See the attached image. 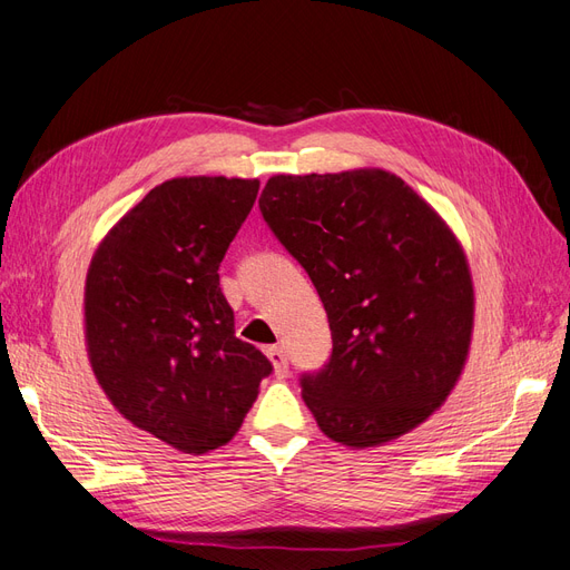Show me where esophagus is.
Masks as SVG:
<instances>
[{"mask_svg":"<svg viewBox=\"0 0 570 570\" xmlns=\"http://www.w3.org/2000/svg\"><path fill=\"white\" fill-rule=\"evenodd\" d=\"M266 356L273 364V371L275 375L285 377L289 373V366H287V354L283 352V347H266Z\"/></svg>","mask_w":570,"mask_h":570,"instance_id":"1","label":"esophagus"}]
</instances>
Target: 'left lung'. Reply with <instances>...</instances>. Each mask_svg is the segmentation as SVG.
<instances>
[{"instance_id":"8db88e82","label":"left lung","mask_w":570,"mask_h":570,"mask_svg":"<svg viewBox=\"0 0 570 570\" xmlns=\"http://www.w3.org/2000/svg\"><path fill=\"white\" fill-rule=\"evenodd\" d=\"M258 206L331 323V361L302 377L323 435L366 450L425 423L473 340V278L454 230L383 168L278 174Z\"/></svg>"}]
</instances>
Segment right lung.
I'll list each match as a JSON object with an SVG mask.
<instances>
[{"label":"right lung","instance_id":"add662e5","mask_svg":"<svg viewBox=\"0 0 570 570\" xmlns=\"http://www.w3.org/2000/svg\"><path fill=\"white\" fill-rule=\"evenodd\" d=\"M258 180L185 176L157 185L92 254L85 344L99 387L135 428L185 454L228 444L271 361L235 337L218 266Z\"/></svg>","mask_w":570,"mask_h":570}]
</instances>
